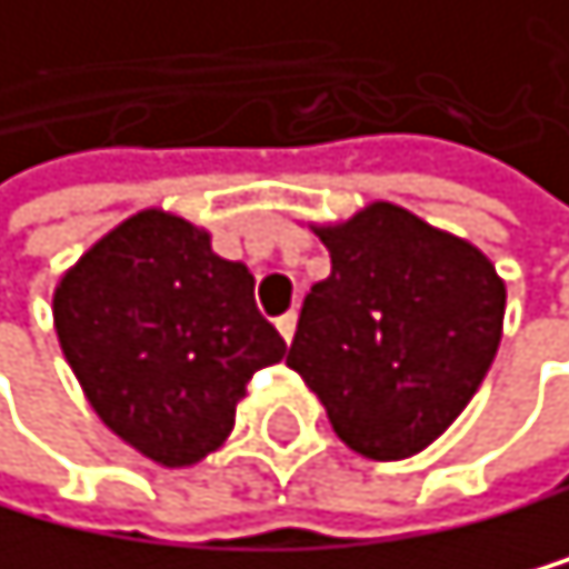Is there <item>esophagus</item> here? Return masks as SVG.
I'll use <instances>...</instances> for the list:
<instances>
[{"instance_id": "1", "label": "esophagus", "mask_w": 569, "mask_h": 569, "mask_svg": "<svg viewBox=\"0 0 569 569\" xmlns=\"http://www.w3.org/2000/svg\"><path fill=\"white\" fill-rule=\"evenodd\" d=\"M276 329H279V333H282V340H293V329H297V311H287V315H279V319H276Z\"/></svg>"}]
</instances>
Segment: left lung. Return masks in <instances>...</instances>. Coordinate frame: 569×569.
<instances>
[{"mask_svg": "<svg viewBox=\"0 0 569 569\" xmlns=\"http://www.w3.org/2000/svg\"><path fill=\"white\" fill-rule=\"evenodd\" d=\"M329 276L305 297L287 366L366 459H409L470 405L502 340L506 282L473 243L395 203L315 229Z\"/></svg>", "mask_w": 569, "mask_h": 569, "instance_id": "obj_1", "label": "left lung"}]
</instances>
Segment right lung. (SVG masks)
I'll use <instances>...</instances> for the list:
<instances>
[{"instance_id": "add662e5", "label": "right lung", "mask_w": 569, "mask_h": 569, "mask_svg": "<svg viewBox=\"0 0 569 569\" xmlns=\"http://www.w3.org/2000/svg\"><path fill=\"white\" fill-rule=\"evenodd\" d=\"M52 319L96 416L160 466L214 451L250 376L287 355L247 264L164 211L107 232L60 279Z\"/></svg>"}]
</instances>
